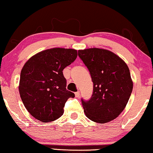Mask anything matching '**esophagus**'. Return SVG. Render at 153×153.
Wrapping results in <instances>:
<instances>
[{
  "instance_id": "1",
  "label": "esophagus",
  "mask_w": 153,
  "mask_h": 153,
  "mask_svg": "<svg viewBox=\"0 0 153 153\" xmlns=\"http://www.w3.org/2000/svg\"><path fill=\"white\" fill-rule=\"evenodd\" d=\"M75 97H77V98H78V97H80V92H75Z\"/></svg>"
}]
</instances>
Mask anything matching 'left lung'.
<instances>
[{"label": "left lung", "instance_id": "1", "mask_svg": "<svg viewBox=\"0 0 153 153\" xmlns=\"http://www.w3.org/2000/svg\"><path fill=\"white\" fill-rule=\"evenodd\" d=\"M79 56L89 70L94 84L91 99L81 100L85 116L99 123L112 121L124 110L132 91L127 64L111 51L101 48L80 50Z\"/></svg>", "mask_w": 153, "mask_h": 153}]
</instances>
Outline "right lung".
<instances>
[{"label": "right lung", "mask_w": 153, "mask_h": 153, "mask_svg": "<svg viewBox=\"0 0 153 153\" xmlns=\"http://www.w3.org/2000/svg\"><path fill=\"white\" fill-rule=\"evenodd\" d=\"M76 57V50L55 48L37 53L25 63L19 90L25 108L36 119L46 123L63 115L65 102L74 97L66 90L63 70Z\"/></svg>", "instance_id": "1"}]
</instances>
